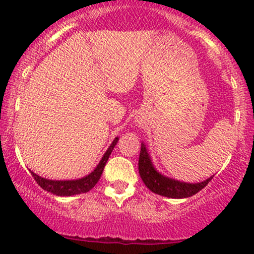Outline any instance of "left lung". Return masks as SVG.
Returning a JSON list of instances; mask_svg holds the SVG:
<instances>
[{
  "mask_svg": "<svg viewBox=\"0 0 254 254\" xmlns=\"http://www.w3.org/2000/svg\"><path fill=\"white\" fill-rule=\"evenodd\" d=\"M139 173L145 186L152 193L173 199H183L194 195L212 179V177H210L199 183H187V182L162 175L153 166L147 147L143 142H141V151H140L139 157Z\"/></svg>",
  "mask_w": 254,
  "mask_h": 254,
  "instance_id": "left-lung-1",
  "label": "left lung"
}]
</instances>
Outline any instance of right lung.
I'll use <instances>...</instances> for the list:
<instances>
[{
	"mask_svg": "<svg viewBox=\"0 0 254 254\" xmlns=\"http://www.w3.org/2000/svg\"><path fill=\"white\" fill-rule=\"evenodd\" d=\"M118 140H119V137L118 136L113 140L111 146H109L108 150L104 152L103 157L101 158V161H99V163L97 165V167L94 168L89 175L82 177V178L70 179V181H54V179L43 178V177L38 176L37 173L32 172V171H30V173H32V176L34 177L37 183L39 184L44 190L50 191V193L55 194V195L71 196V195H76V194L87 193V191H89L94 186H96L97 182H98L99 178H101L102 173H103V170H104V166H106L112 151L114 150Z\"/></svg>",
	"mask_w": 254,
	"mask_h": 254,
	"instance_id": "right-lung-1",
	"label": "right lung"
}]
</instances>
